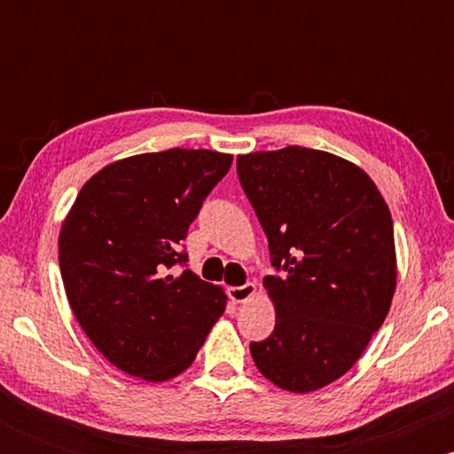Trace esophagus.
<instances>
[{"label": "esophagus", "mask_w": 454, "mask_h": 454, "mask_svg": "<svg viewBox=\"0 0 454 454\" xmlns=\"http://www.w3.org/2000/svg\"><path fill=\"white\" fill-rule=\"evenodd\" d=\"M254 294H256V284H252V281L228 288V296H231L232 303H247Z\"/></svg>", "instance_id": "1"}]
</instances>
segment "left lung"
I'll list each match as a JSON object with an SVG mask.
<instances>
[{
  "label": "left lung",
  "instance_id": "1",
  "mask_svg": "<svg viewBox=\"0 0 454 454\" xmlns=\"http://www.w3.org/2000/svg\"><path fill=\"white\" fill-rule=\"evenodd\" d=\"M245 196L269 239L275 328L249 343L275 387L311 393L341 378L382 326L397 286L390 211L363 168L326 151L239 155Z\"/></svg>",
  "mask_w": 454,
  "mask_h": 454
}]
</instances>
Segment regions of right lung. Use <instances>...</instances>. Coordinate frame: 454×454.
I'll return each instance as SVG.
<instances>
[{
    "label": "right lung",
    "mask_w": 454,
    "mask_h": 454,
    "mask_svg": "<svg viewBox=\"0 0 454 454\" xmlns=\"http://www.w3.org/2000/svg\"><path fill=\"white\" fill-rule=\"evenodd\" d=\"M209 149L140 153L104 166L61 223L59 269L78 325L108 363L164 382L194 363L226 309L220 286L190 269L181 241L231 170Z\"/></svg>",
    "instance_id": "add662e5"
}]
</instances>
